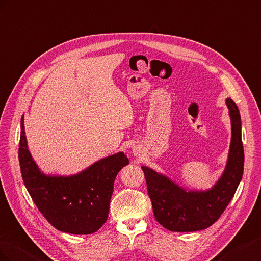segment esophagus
I'll list each match as a JSON object with an SVG mask.
<instances>
[{"mask_svg":"<svg viewBox=\"0 0 261 261\" xmlns=\"http://www.w3.org/2000/svg\"><path fill=\"white\" fill-rule=\"evenodd\" d=\"M133 152H135V154H136V155H138V153H139L137 150H133Z\"/></svg>","mask_w":261,"mask_h":261,"instance_id":"34e87169","label":"esophagus"}]
</instances>
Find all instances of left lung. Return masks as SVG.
I'll use <instances>...</instances> for the list:
<instances>
[{"mask_svg": "<svg viewBox=\"0 0 261 261\" xmlns=\"http://www.w3.org/2000/svg\"><path fill=\"white\" fill-rule=\"evenodd\" d=\"M232 138L224 172L207 190H187L165 175L142 166L154 217L172 232H196L211 226L224 212L244 172L241 115L236 103L226 98Z\"/></svg>", "mask_w": 261, "mask_h": 261, "instance_id": "8db88e82", "label": "left lung"}]
</instances>
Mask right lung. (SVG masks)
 <instances>
[{
    "label": "right lung",
    "mask_w": 261,
    "mask_h": 261,
    "mask_svg": "<svg viewBox=\"0 0 261 261\" xmlns=\"http://www.w3.org/2000/svg\"><path fill=\"white\" fill-rule=\"evenodd\" d=\"M18 159L21 177L38 210L61 232L95 233L107 221L117 174L129 164L123 152L109 155L71 176L46 175L28 150L24 116Z\"/></svg>",
    "instance_id": "obj_1"
}]
</instances>
